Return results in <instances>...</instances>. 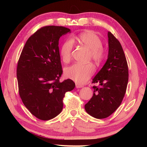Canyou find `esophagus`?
Here are the masks:
<instances>
[{"label":"esophagus","mask_w":147,"mask_h":147,"mask_svg":"<svg viewBox=\"0 0 147 147\" xmlns=\"http://www.w3.org/2000/svg\"><path fill=\"white\" fill-rule=\"evenodd\" d=\"M82 87H83L82 85H80V84L78 83H76V88H82Z\"/></svg>","instance_id":"obj_1"}]
</instances>
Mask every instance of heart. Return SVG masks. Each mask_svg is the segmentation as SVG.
<instances>
[{"label":"heart","instance_id":"b5f03b06","mask_svg":"<svg viewBox=\"0 0 147 147\" xmlns=\"http://www.w3.org/2000/svg\"><path fill=\"white\" fill-rule=\"evenodd\" d=\"M78 40L86 48L90 50L89 58L96 63L103 60L105 52L102 48V42L100 38L94 32L89 31L82 33L78 37ZM73 42L67 39L62 45L60 49V56L62 61L67 63L71 58ZM94 67L91 63L83 65L74 63L68 67L65 70V74L67 78L73 80L76 83L84 84L93 75Z\"/></svg>","mask_w":147,"mask_h":147}]
</instances>
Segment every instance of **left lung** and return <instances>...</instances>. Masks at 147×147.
I'll list each match as a JSON object with an SVG mask.
<instances>
[{"label":"left lung","mask_w":147,"mask_h":147,"mask_svg":"<svg viewBox=\"0 0 147 147\" xmlns=\"http://www.w3.org/2000/svg\"><path fill=\"white\" fill-rule=\"evenodd\" d=\"M108 56L100 71L93 79V95L85 105L86 112L96 119L111 115L123 101L128 81V68L122 46L111 32H108Z\"/></svg>","instance_id":"1"}]
</instances>
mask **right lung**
Wrapping results in <instances>:
<instances>
[{"instance_id": "right-lung-1", "label": "right lung", "mask_w": 147, "mask_h": 147, "mask_svg": "<svg viewBox=\"0 0 147 147\" xmlns=\"http://www.w3.org/2000/svg\"><path fill=\"white\" fill-rule=\"evenodd\" d=\"M71 30L47 26L38 30L26 42L18 61L17 78L24 105L43 121L55 117L63 109V98L75 84L71 79L60 82L63 73L59 39Z\"/></svg>"}]
</instances>
